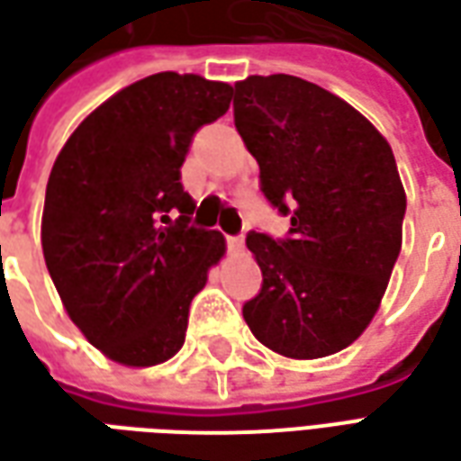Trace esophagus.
<instances>
[{
	"instance_id": "1",
	"label": "esophagus",
	"mask_w": 461,
	"mask_h": 461,
	"mask_svg": "<svg viewBox=\"0 0 461 461\" xmlns=\"http://www.w3.org/2000/svg\"><path fill=\"white\" fill-rule=\"evenodd\" d=\"M227 247H230V251H234V254H240V251L244 249V241H241V237H227Z\"/></svg>"
}]
</instances>
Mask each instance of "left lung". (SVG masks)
Returning <instances> with one entry per match:
<instances>
[{
	"label": "left lung",
	"instance_id": "8db88e82",
	"mask_svg": "<svg viewBox=\"0 0 461 461\" xmlns=\"http://www.w3.org/2000/svg\"><path fill=\"white\" fill-rule=\"evenodd\" d=\"M234 125L267 200L291 214L289 240L247 237L264 281L244 321L284 357L333 356L370 326L402 247L393 148L343 98L289 74L237 81Z\"/></svg>",
	"mask_w": 461,
	"mask_h": 461
}]
</instances>
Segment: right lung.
<instances>
[{
	"label": "right lung",
	"instance_id": "1",
	"mask_svg": "<svg viewBox=\"0 0 461 461\" xmlns=\"http://www.w3.org/2000/svg\"><path fill=\"white\" fill-rule=\"evenodd\" d=\"M234 88L162 71L111 95L71 132L46 182L41 249L68 319L113 363L150 367L185 343L192 299L227 251L190 227L180 167ZM181 217L174 220V214Z\"/></svg>",
	"mask_w": 461,
	"mask_h": 461
}]
</instances>
